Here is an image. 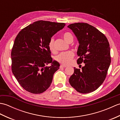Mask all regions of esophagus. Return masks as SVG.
<instances>
[{
  "mask_svg": "<svg viewBox=\"0 0 120 120\" xmlns=\"http://www.w3.org/2000/svg\"><path fill=\"white\" fill-rule=\"evenodd\" d=\"M66 67H67V66L64 65H61L60 66V68H66Z\"/></svg>",
  "mask_w": 120,
  "mask_h": 120,
  "instance_id": "obj_1",
  "label": "esophagus"
}]
</instances>
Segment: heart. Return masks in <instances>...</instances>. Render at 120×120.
<instances>
[{
  "label": "heart",
  "instance_id": "heart-1",
  "mask_svg": "<svg viewBox=\"0 0 120 120\" xmlns=\"http://www.w3.org/2000/svg\"><path fill=\"white\" fill-rule=\"evenodd\" d=\"M63 37L67 42L69 43L71 41L73 40V37L72 34L70 32H65L63 34ZM48 47L50 51L53 52L55 50L54 47V39L53 38H51L49 43H48ZM74 56V53L72 51H68V52H62L59 53L55 57V59L57 61L61 64L67 65L70 64L72 61L73 58Z\"/></svg>",
  "mask_w": 120,
  "mask_h": 120
}]
</instances>
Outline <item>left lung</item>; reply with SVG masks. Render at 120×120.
<instances>
[{
  "label": "left lung",
  "instance_id": "8db88e82",
  "mask_svg": "<svg viewBox=\"0 0 120 120\" xmlns=\"http://www.w3.org/2000/svg\"><path fill=\"white\" fill-rule=\"evenodd\" d=\"M79 43L77 63L85 66L74 68L69 79L71 86L81 93L96 90L105 80L111 62L110 46L106 36L87 23L78 22L68 25Z\"/></svg>",
  "mask_w": 120,
  "mask_h": 120
}]
</instances>
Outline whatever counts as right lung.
Masks as SVG:
<instances>
[{
    "label": "right lung",
    "instance_id": "1",
    "mask_svg": "<svg viewBox=\"0 0 120 120\" xmlns=\"http://www.w3.org/2000/svg\"><path fill=\"white\" fill-rule=\"evenodd\" d=\"M65 25L38 21L24 28L17 34L11 52L12 71L25 90L40 94L50 86L60 64L50 57L48 43ZM49 63H51L50 67H46Z\"/></svg>",
    "mask_w": 120,
    "mask_h": 120
}]
</instances>
